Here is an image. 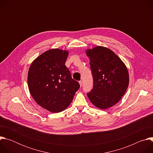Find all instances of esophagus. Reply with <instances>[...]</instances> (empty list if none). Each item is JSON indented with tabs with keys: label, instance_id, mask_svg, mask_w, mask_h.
Returning <instances> with one entry per match:
<instances>
[{
	"label": "esophagus",
	"instance_id": "obj_1",
	"mask_svg": "<svg viewBox=\"0 0 153 153\" xmlns=\"http://www.w3.org/2000/svg\"><path fill=\"white\" fill-rule=\"evenodd\" d=\"M79 84H80V86H82V80H80V81L79 82Z\"/></svg>",
	"mask_w": 153,
	"mask_h": 153
}]
</instances>
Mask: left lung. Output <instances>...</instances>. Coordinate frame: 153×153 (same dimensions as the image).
<instances>
[{"mask_svg": "<svg viewBox=\"0 0 153 153\" xmlns=\"http://www.w3.org/2000/svg\"><path fill=\"white\" fill-rule=\"evenodd\" d=\"M93 79V88L87 93L96 107L105 110L116 104L125 93L129 74L124 63L111 50L96 47L86 51Z\"/></svg>", "mask_w": 153, "mask_h": 153, "instance_id": "8db88e82", "label": "left lung"}]
</instances>
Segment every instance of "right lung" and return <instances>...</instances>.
I'll return each mask as SVG.
<instances>
[{
    "mask_svg": "<svg viewBox=\"0 0 153 153\" xmlns=\"http://www.w3.org/2000/svg\"><path fill=\"white\" fill-rule=\"evenodd\" d=\"M67 51L50 50L37 57L28 74L31 95L42 108L52 113L65 110L80 88L65 66Z\"/></svg>",
    "mask_w": 153,
    "mask_h": 153,
    "instance_id": "add662e5",
    "label": "right lung"
}]
</instances>
